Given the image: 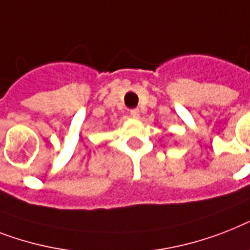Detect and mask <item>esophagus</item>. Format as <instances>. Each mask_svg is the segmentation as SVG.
Here are the masks:
<instances>
[{
  "mask_svg": "<svg viewBox=\"0 0 250 250\" xmlns=\"http://www.w3.org/2000/svg\"><path fill=\"white\" fill-rule=\"evenodd\" d=\"M129 115H131L132 118H139L140 110L139 109H131V110H129Z\"/></svg>",
  "mask_w": 250,
  "mask_h": 250,
  "instance_id": "1",
  "label": "esophagus"
}]
</instances>
